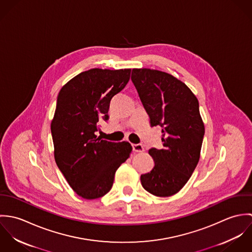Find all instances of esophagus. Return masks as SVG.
Segmentation results:
<instances>
[{"mask_svg":"<svg viewBox=\"0 0 252 252\" xmlns=\"http://www.w3.org/2000/svg\"><path fill=\"white\" fill-rule=\"evenodd\" d=\"M132 146L135 152H143L144 150V145L142 144H132Z\"/></svg>","mask_w":252,"mask_h":252,"instance_id":"esophagus-1","label":"esophagus"}]
</instances>
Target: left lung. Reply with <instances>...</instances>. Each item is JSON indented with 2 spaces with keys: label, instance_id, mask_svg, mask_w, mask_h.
Returning <instances> with one entry per match:
<instances>
[{
  "label": "left lung",
  "instance_id": "1",
  "mask_svg": "<svg viewBox=\"0 0 252 252\" xmlns=\"http://www.w3.org/2000/svg\"><path fill=\"white\" fill-rule=\"evenodd\" d=\"M131 79L150 125L162 127L163 148H150L153 169L141 176L144 189L158 197L178 193L192 176L200 159L205 126L192 91L167 72L133 69Z\"/></svg>",
  "mask_w": 252,
  "mask_h": 252
}]
</instances>
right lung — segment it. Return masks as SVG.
I'll return each instance as SVG.
<instances>
[{
  "label": "right lung",
  "instance_id": "1",
  "mask_svg": "<svg viewBox=\"0 0 252 252\" xmlns=\"http://www.w3.org/2000/svg\"><path fill=\"white\" fill-rule=\"evenodd\" d=\"M130 73L131 69H91L74 76L58 94L51 122L54 157L72 190L83 199L106 195L116 170L132 152L128 142H108L95 134L99 120H108L110 101L124 89Z\"/></svg>",
  "mask_w": 252,
  "mask_h": 252
}]
</instances>
